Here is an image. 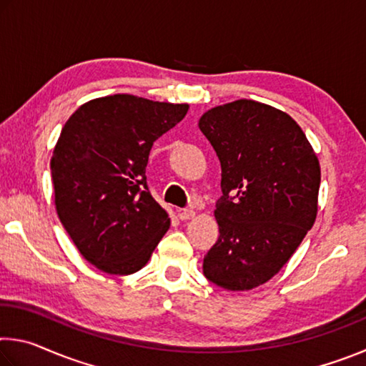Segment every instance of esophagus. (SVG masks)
<instances>
[{"label":"esophagus","mask_w":366,"mask_h":366,"mask_svg":"<svg viewBox=\"0 0 366 366\" xmlns=\"http://www.w3.org/2000/svg\"><path fill=\"white\" fill-rule=\"evenodd\" d=\"M177 214H179V218H181L182 221H185V219H192V218H195V209H192V208H185V209H179L177 212Z\"/></svg>","instance_id":"obj_1"}]
</instances>
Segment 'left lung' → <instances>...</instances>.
<instances>
[{
    "label": "left lung",
    "mask_w": 366,
    "mask_h": 366,
    "mask_svg": "<svg viewBox=\"0 0 366 366\" xmlns=\"http://www.w3.org/2000/svg\"><path fill=\"white\" fill-rule=\"evenodd\" d=\"M198 127L221 163L219 235L203 274L226 290H250L277 274L318 213L317 153L292 117L269 104L235 100L208 109Z\"/></svg>",
    "instance_id": "obj_1"
}]
</instances>
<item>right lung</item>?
<instances>
[{
	"label": "right lung",
	"instance_id": "obj_1",
	"mask_svg": "<svg viewBox=\"0 0 366 366\" xmlns=\"http://www.w3.org/2000/svg\"><path fill=\"white\" fill-rule=\"evenodd\" d=\"M187 111L117 94L84 103L64 124L51 157L54 205L80 255L100 271L137 272L169 229L145 169L153 142Z\"/></svg>",
	"mask_w": 366,
	"mask_h": 366
}]
</instances>
